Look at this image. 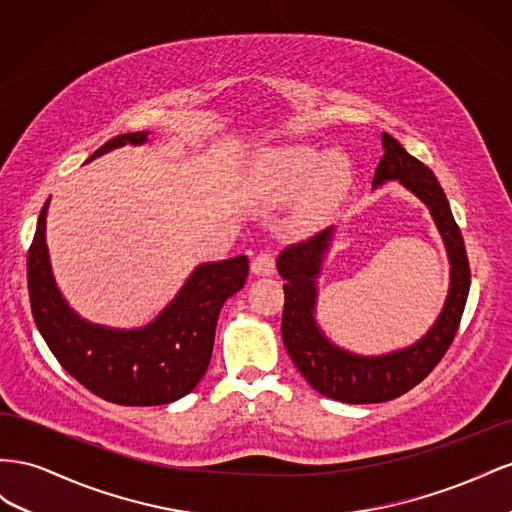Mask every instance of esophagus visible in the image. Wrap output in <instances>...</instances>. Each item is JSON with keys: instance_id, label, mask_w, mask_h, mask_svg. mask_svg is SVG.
Segmentation results:
<instances>
[{"instance_id": "obj_1", "label": "esophagus", "mask_w": 512, "mask_h": 512, "mask_svg": "<svg viewBox=\"0 0 512 512\" xmlns=\"http://www.w3.org/2000/svg\"><path fill=\"white\" fill-rule=\"evenodd\" d=\"M274 257L270 251H261L259 255H255V259L251 261V272L257 276H270L274 274Z\"/></svg>"}]
</instances>
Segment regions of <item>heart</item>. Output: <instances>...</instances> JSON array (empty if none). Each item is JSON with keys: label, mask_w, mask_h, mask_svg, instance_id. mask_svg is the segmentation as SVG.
Returning a JSON list of instances; mask_svg holds the SVG:
<instances>
[{"label": "heart", "mask_w": 512, "mask_h": 512, "mask_svg": "<svg viewBox=\"0 0 512 512\" xmlns=\"http://www.w3.org/2000/svg\"><path fill=\"white\" fill-rule=\"evenodd\" d=\"M261 175L276 197H291L300 188L298 214L304 223H319L345 199L352 165L343 152H321L311 145H285L261 163Z\"/></svg>", "instance_id": "heart-1"}]
</instances>
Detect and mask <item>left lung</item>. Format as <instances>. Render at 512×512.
Here are the masks:
<instances>
[{
	"label": "left lung",
	"instance_id": "left-lung-1",
	"mask_svg": "<svg viewBox=\"0 0 512 512\" xmlns=\"http://www.w3.org/2000/svg\"><path fill=\"white\" fill-rule=\"evenodd\" d=\"M384 156L379 160L373 188L397 180L429 208L440 231L450 264V285L442 313L422 337L401 349L379 356H360L332 343L315 319L317 279L330 251L334 227L317 236L291 244L276 259V270L285 279V309L281 334L289 358L319 394L328 399L364 405L397 399L420 384L442 360L455 339L470 294V264L463 236L450 212L448 199L429 167L407 154L403 145L382 133Z\"/></svg>",
	"mask_w": 512,
	"mask_h": 512
}]
</instances>
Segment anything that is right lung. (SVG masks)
<instances>
[{
	"mask_svg": "<svg viewBox=\"0 0 512 512\" xmlns=\"http://www.w3.org/2000/svg\"><path fill=\"white\" fill-rule=\"evenodd\" d=\"M126 143H148V133L113 137L90 160ZM49 201L40 210L27 253V287L34 321L57 362L109 403L145 407L182 399L208 369L218 313L244 287L248 257L197 266L148 326L124 330L92 324L70 309L55 285L47 248Z\"/></svg>",
	"mask_w": 512,
	"mask_h": 512,
	"instance_id": "add662e5",
	"label": "right lung"
}]
</instances>
